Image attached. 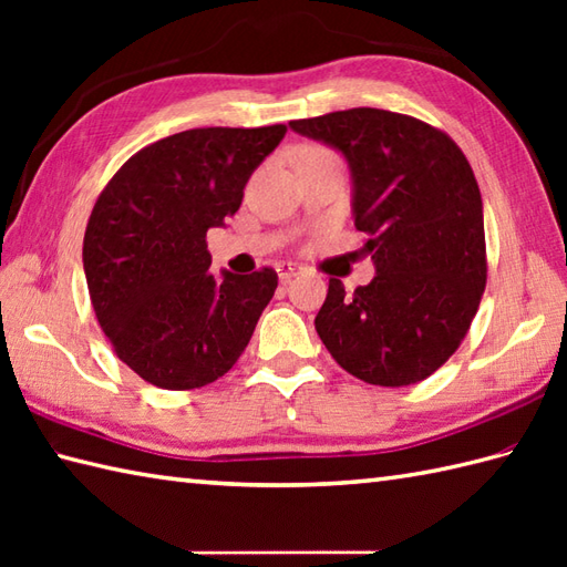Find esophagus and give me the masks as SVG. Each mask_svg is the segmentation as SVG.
<instances>
[{"instance_id":"34e87169","label":"esophagus","mask_w":567,"mask_h":567,"mask_svg":"<svg viewBox=\"0 0 567 567\" xmlns=\"http://www.w3.org/2000/svg\"><path fill=\"white\" fill-rule=\"evenodd\" d=\"M275 268H277V277H280L282 282L292 280V277H295L299 270H302V268H299V265H295V262H277Z\"/></svg>"}]
</instances>
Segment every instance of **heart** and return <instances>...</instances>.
Here are the masks:
<instances>
[{
	"mask_svg": "<svg viewBox=\"0 0 567 567\" xmlns=\"http://www.w3.org/2000/svg\"><path fill=\"white\" fill-rule=\"evenodd\" d=\"M307 153H331V151H327V148H321V146H307V148L302 151V155H307Z\"/></svg>",
	"mask_w": 567,
	"mask_h": 567,
	"instance_id": "heart-1",
	"label": "heart"
}]
</instances>
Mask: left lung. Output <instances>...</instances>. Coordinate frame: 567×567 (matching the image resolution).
<instances>
[{"instance_id":"obj_1","label":"left lung","mask_w":567,"mask_h":567,"mask_svg":"<svg viewBox=\"0 0 567 567\" xmlns=\"http://www.w3.org/2000/svg\"><path fill=\"white\" fill-rule=\"evenodd\" d=\"M339 148L355 228L378 275L346 295L331 277L315 327L346 372L380 388L433 375L473 323L487 285L483 197L463 151L421 118L370 110L290 122Z\"/></svg>"}]
</instances>
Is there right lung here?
Returning a JSON list of instances; mask_svg holds the SVG:
<instances>
[{
	"instance_id": "add662e5",
	"label": "right lung",
	"mask_w": 567,
	"mask_h": 567,
	"mask_svg": "<svg viewBox=\"0 0 567 567\" xmlns=\"http://www.w3.org/2000/svg\"><path fill=\"white\" fill-rule=\"evenodd\" d=\"M287 134L189 128L141 148L106 183L84 228L94 315L118 360L161 390H197L234 368L277 272H209L207 231L244 199L250 173Z\"/></svg>"
}]
</instances>
